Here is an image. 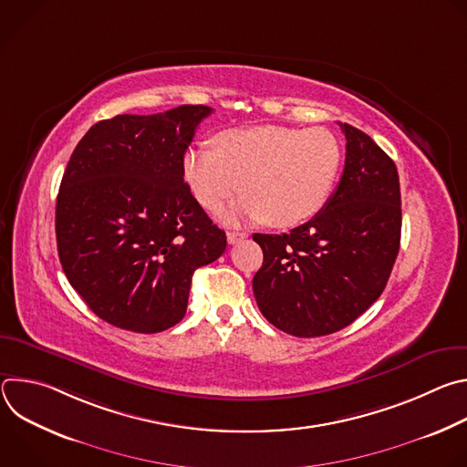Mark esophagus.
I'll use <instances>...</instances> for the list:
<instances>
[{
    "label": "esophagus",
    "instance_id": "obj_1",
    "mask_svg": "<svg viewBox=\"0 0 467 467\" xmlns=\"http://www.w3.org/2000/svg\"><path fill=\"white\" fill-rule=\"evenodd\" d=\"M244 238H247L245 233H238V231H229V233H227V242L233 244V245L238 244V242H242Z\"/></svg>",
    "mask_w": 467,
    "mask_h": 467
}]
</instances>
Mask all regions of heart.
Returning <instances> with one entry per match:
<instances>
[{"instance_id": "obj_1", "label": "heart", "mask_w": 467, "mask_h": 467, "mask_svg": "<svg viewBox=\"0 0 467 467\" xmlns=\"http://www.w3.org/2000/svg\"><path fill=\"white\" fill-rule=\"evenodd\" d=\"M211 146H192L182 175L202 207L214 213L240 190L227 220L294 227L314 218L337 184L342 150L330 130L258 125L229 129Z\"/></svg>"}]
</instances>
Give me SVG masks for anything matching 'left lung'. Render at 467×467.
I'll return each instance as SVG.
<instances>
[{
	"label": "left lung",
	"mask_w": 467,
	"mask_h": 467,
	"mask_svg": "<svg viewBox=\"0 0 467 467\" xmlns=\"http://www.w3.org/2000/svg\"><path fill=\"white\" fill-rule=\"evenodd\" d=\"M346 135L342 179L325 207L288 234H253L262 268L253 292L262 316L299 338L351 325L382 294L401 242L393 161L360 129Z\"/></svg>",
	"instance_id": "1"
}]
</instances>
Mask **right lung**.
I'll use <instances>...</instances> for the list:
<instances>
[{
	"mask_svg": "<svg viewBox=\"0 0 467 467\" xmlns=\"http://www.w3.org/2000/svg\"><path fill=\"white\" fill-rule=\"evenodd\" d=\"M205 105L98 121L60 181L55 234L62 270L103 321L142 335L186 314L192 275L227 236L195 202L182 159Z\"/></svg>",
	"mask_w": 467,
	"mask_h": 467,
	"instance_id": "right-lung-1",
	"label": "right lung"
}]
</instances>
